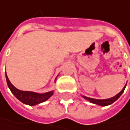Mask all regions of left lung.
Instances as JSON below:
<instances>
[{"label":"left lung","instance_id":"8db88e82","mask_svg":"<svg viewBox=\"0 0 130 130\" xmlns=\"http://www.w3.org/2000/svg\"><path fill=\"white\" fill-rule=\"evenodd\" d=\"M126 85L124 86V88L122 89V91L119 93H118L116 95L112 97V98H109V99H95L88 98V97H86V96H84V95H81V96L83 97L84 99L89 101L90 102H91L93 104L98 105H100V106H107V105H109L112 104L113 102H115L119 98V97L122 95V94L123 93V91H124V90L126 88Z\"/></svg>","mask_w":130,"mask_h":130}]
</instances>
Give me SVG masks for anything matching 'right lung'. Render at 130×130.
Segmentation results:
<instances>
[{
  "instance_id": "add662e5",
  "label": "right lung",
  "mask_w": 130,
  "mask_h": 130,
  "mask_svg": "<svg viewBox=\"0 0 130 130\" xmlns=\"http://www.w3.org/2000/svg\"><path fill=\"white\" fill-rule=\"evenodd\" d=\"M5 75H6V80H7L8 86L9 89L11 90V93L19 101L25 105L33 106V105L40 104L42 102H44L46 100H48L54 93L53 91H50L43 93V94L36 93V92H33V91H21V90L16 88L11 83V81L9 80V79L8 77L7 74ZM56 78L55 79V81H56Z\"/></svg>"
}]
</instances>
